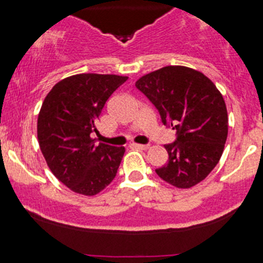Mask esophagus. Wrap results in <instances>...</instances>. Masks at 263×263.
Segmentation results:
<instances>
[{"label": "esophagus", "mask_w": 263, "mask_h": 263, "mask_svg": "<svg viewBox=\"0 0 263 263\" xmlns=\"http://www.w3.org/2000/svg\"><path fill=\"white\" fill-rule=\"evenodd\" d=\"M132 146L140 148V150H147V148H148V145L147 144H145V145H142V144H132Z\"/></svg>", "instance_id": "esophagus-1"}]
</instances>
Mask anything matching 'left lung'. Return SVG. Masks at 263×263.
I'll use <instances>...</instances> for the list:
<instances>
[{
    "mask_svg": "<svg viewBox=\"0 0 263 263\" xmlns=\"http://www.w3.org/2000/svg\"><path fill=\"white\" fill-rule=\"evenodd\" d=\"M136 87L158 109L161 122L176 129L165 145L168 163L156 174L178 188H190L210 174L228 137L222 95L203 73L184 66H166L142 76Z\"/></svg>",
    "mask_w": 263,
    "mask_h": 263,
    "instance_id": "1",
    "label": "left lung"
}]
</instances>
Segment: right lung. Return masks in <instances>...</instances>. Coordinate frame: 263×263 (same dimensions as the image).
<instances>
[{
	"mask_svg": "<svg viewBox=\"0 0 263 263\" xmlns=\"http://www.w3.org/2000/svg\"><path fill=\"white\" fill-rule=\"evenodd\" d=\"M127 76L80 73L57 82L42 104L38 141L55 178L71 191L94 196L115 179L124 147L97 144L105 102Z\"/></svg>",
	"mask_w": 263,
	"mask_h": 263,
	"instance_id": "right-lung-1",
	"label": "right lung"
}]
</instances>
